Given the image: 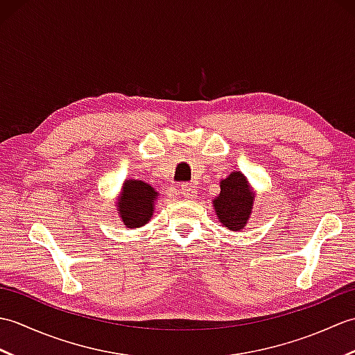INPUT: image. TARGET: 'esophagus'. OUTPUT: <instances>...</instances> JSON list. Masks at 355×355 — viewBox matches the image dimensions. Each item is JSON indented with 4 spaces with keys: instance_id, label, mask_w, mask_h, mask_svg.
<instances>
[{
    "instance_id": "obj_1",
    "label": "esophagus",
    "mask_w": 355,
    "mask_h": 355,
    "mask_svg": "<svg viewBox=\"0 0 355 355\" xmlns=\"http://www.w3.org/2000/svg\"><path fill=\"white\" fill-rule=\"evenodd\" d=\"M178 195L180 197L183 198H187V200H192L197 197V189L192 184H182L178 187Z\"/></svg>"
}]
</instances>
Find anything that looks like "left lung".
I'll return each mask as SVG.
<instances>
[{"mask_svg": "<svg viewBox=\"0 0 355 355\" xmlns=\"http://www.w3.org/2000/svg\"><path fill=\"white\" fill-rule=\"evenodd\" d=\"M220 187V195L212 201L218 221L232 232L243 230L253 212L256 192L247 177L239 171L223 178Z\"/></svg>", "mask_w": 355, "mask_h": 355, "instance_id": "1", "label": "left lung"}]
</instances>
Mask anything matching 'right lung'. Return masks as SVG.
Segmentation results:
<instances>
[{
	"mask_svg": "<svg viewBox=\"0 0 355 355\" xmlns=\"http://www.w3.org/2000/svg\"><path fill=\"white\" fill-rule=\"evenodd\" d=\"M158 192L141 180H125L117 197V214L128 229H139L149 223L154 214Z\"/></svg>",
	"mask_w": 355,
	"mask_h": 355,
	"instance_id": "1",
	"label": "right lung"
}]
</instances>
